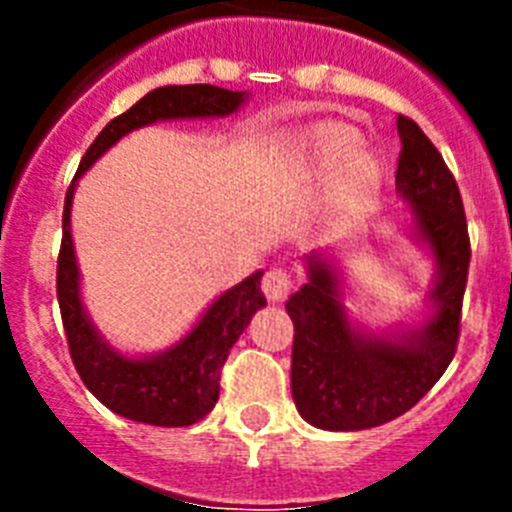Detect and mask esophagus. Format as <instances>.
Masks as SVG:
<instances>
[{"mask_svg":"<svg viewBox=\"0 0 512 512\" xmlns=\"http://www.w3.org/2000/svg\"><path fill=\"white\" fill-rule=\"evenodd\" d=\"M289 287H292V279H289L287 269H282V266H271L264 274V282H261V289L269 297V302H282L287 297Z\"/></svg>","mask_w":512,"mask_h":512,"instance_id":"esophagus-1","label":"esophagus"}]
</instances>
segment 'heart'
<instances>
[{"label": "heart", "mask_w": 512, "mask_h": 512, "mask_svg": "<svg viewBox=\"0 0 512 512\" xmlns=\"http://www.w3.org/2000/svg\"><path fill=\"white\" fill-rule=\"evenodd\" d=\"M359 133L343 122H320L300 135L297 143V161L310 174H336L338 169L351 164V171L359 182H372L377 176L372 158L359 156Z\"/></svg>", "instance_id": "heart-1"}]
</instances>
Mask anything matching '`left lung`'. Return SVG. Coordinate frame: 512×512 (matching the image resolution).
<instances>
[{
	"label": "left lung",
	"instance_id": "8db88e82",
	"mask_svg": "<svg viewBox=\"0 0 512 512\" xmlns=\"http://www.w3.org/2000/svg\"><path fill=\"white\" fill-rule=\"evenodd\" d=\"M395 189L410 235L428 248L436 282L428 318L415 328L372 330L346 307V279L333 251L305 256L307 282L287 300L295 323L292 397L297 413L323 431H366L408 413L451 364L467 289L469 235L449 166L410 117H397Z\"/></svg>",
	"mask_w": 512,
	"mask_h": 512
}]
</instances>
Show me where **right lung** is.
Returning <instances> with one entry per match:
<instances>
[{"instance_id": "1", "label": "right lung", "mask_w": 512, "mask_h": 512, "mask_svg": "<svg viewBox=\"0 0 512 512\" xmlns=\"http://www.w3.org/2000/svg\"><path fill=\"white\" fill-rule=\"evenodd\" d=\"M246 99V92H230L212 84L153 89L128 112L107 122V128L94 138L81 158L79 171L66 192L56 289L71 359L81 382L87 384V390L104 408L135 423L182 428L200 423L215 408L220 395V369L230 348L241 338L256 310L266 305L261 292L264 271H253L251 277L215 297L200 320L174 346L156 354H122L99 333L81 300V274L71 238V205L76 184L92 169L97 158H102L117 140L133 130L161 120L228 117L241 110Z\"/></svg>"}]
</instances>
